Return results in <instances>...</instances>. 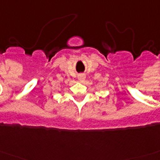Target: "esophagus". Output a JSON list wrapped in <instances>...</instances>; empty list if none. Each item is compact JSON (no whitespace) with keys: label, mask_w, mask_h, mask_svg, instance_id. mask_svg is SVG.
<instances>
[{"label":"esophagus","mask_w":160,"mask_h":160,"mask_svg":"<svg viewBox=\"0 0 160 160\" xmlns=\"http://www.w3.org/2000/svg\"><path fill=\"white\" fill-rule=\"evenodd\" d=\"M78 79H79V80H80V81H83V80L85 79V74H80V75H78Z\"/></svg>","instance_id":"1"}]
</instances>
